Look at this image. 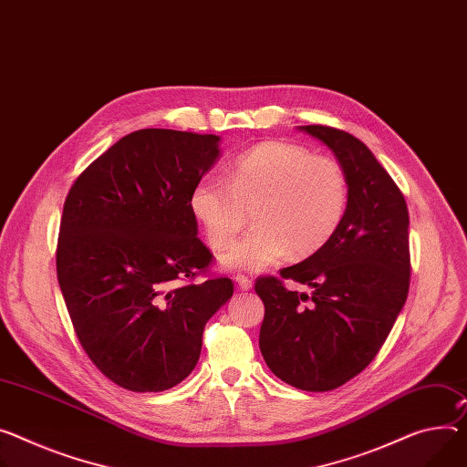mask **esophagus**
Masks as SVG:
<instances>
[{"instance_id":"34e87169","label":"esophagus","mask_w":467,"mask_h":467,"mask_svg":"<svg viewBox=\"0 0 467 467\" xmlns=\"http://www.w3.org/2000/svg\"><path fill=\"white\" fill-rule=\"evenodd\" d=\"M234 280L237 282L239 290H243V292H246V290L253 288V278H250V276H244V275H235V276H234Z\"/></svg>"}]
</instances>
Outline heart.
<instances>
[{"mask_svg": "<svg viewBox=\"0 0 467 467\" xmlns=\"http://www.w3.org/2000/svg\"><path fill=\"white\" fill-rule=\"evenodd\" d=\"M189 205L213 248L228 246L253 209L254 228L221 262L258 273L290 253L310 256L329 243L346 219L349 179L333 157L288 141H262L232 162L230 179L200 177Z\"/></svg>", "mask_w": 467, "mask_h": 467, "instance_id": "1", "label": "heart"}]
</instances>
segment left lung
Returning <instances> with one entry per match:
<instances>
[{"label": "left lung", "mask_w": 467, "mask_h": 467, "mask_svg": "<svg viewBox=\"0 0 467 467\" xmlns=\"http://www.w3.org/2000/svg\"><path fill=\"white\" fill-rule=\"evenodd\" d=\"M301 130L337 155L349 179L346 219L305 262L258 276L260 349L271 372L301 390H333L361 374L387 340L410 290L404 194L361 140L326 125ZM284 279L313 288L290 293Z\"/></svg>", "instance_id": "1"}]
</instances>
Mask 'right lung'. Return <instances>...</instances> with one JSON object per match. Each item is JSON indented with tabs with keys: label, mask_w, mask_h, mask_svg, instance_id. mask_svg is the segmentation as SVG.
Returning a JSON list of instances; mask_svg holds the SVG:
<instances>
[{
	"label": "right lung",
	"mask_w": 467,
	"mask_h": 467,
	"mask_svg": "<svg viewBox=\"0 0 467 467\" xmlns=\"http://www.w3.org/2000/svg\"><path fill=\"white\" fill-rule=\"evenodd\" d=\"M219 136L141 129L95 159L70 187L56 269L75 333L119 387L159 392L196 367L207 319L234 294L189 205L219 157Z\"/></svg>",
	"instance_id": "obj_1"
}]
</instances>
